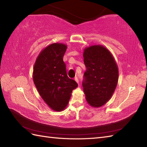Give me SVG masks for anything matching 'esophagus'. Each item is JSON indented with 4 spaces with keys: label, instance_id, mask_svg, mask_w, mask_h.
<instances>
[{
    "label": "esophagus",
    "instance_id": "1",
    "mask_svg": "<svg viewBox=\"0 0 147 147\" xmlns=\"http://www.w3.org/2000/svg\"><path fill=\"white\" fill-rule=\"evenodd\" d=\"M74 80H75L76 82L78 83H79V81H78V78H77V77H75V78H74Z\"/></svg>",
    "mask_w": 147,
    "mask_h": 147
}]
</instances>
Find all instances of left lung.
I'll list each match as a JSON object with an SVG mask.
<instances>
[{
  "mask_svg": "<svg viewBox=\"0 0 147 147\" xmlns=\"http://www.w3.org/2000/svg\"><path fill=\"white\" fill-rule=\"evenodd\" d=\"M86 71L83 92L88 104L100 107L112 97L117 85L119 70L114 56L102 45L87 47L83 51Z\"/></svg>",
  "mask_w": 147,
  "mask_h": 147,
  "instance_id": "obj_1",
  "label": "left lung"
}]
</instances>
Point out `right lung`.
Instances as JSON below:
<instances>
[{"label":"right lung","instance_id":"1","mask_svg":"<svg viewBox=\"0 0 147 147\" xmlns=\"http://www.w3.org/2000/svg\"><path fill=\"white\" fill-rule=\"evenodd\" d=\"M67 46L53 43L39 53L34 64L33 80L40 95L49 107L61 112L66 108L72 91L78 87L69 78L63 56Z\"/></svg>","mask_w":147,"mask_h":147}]
</instances>
